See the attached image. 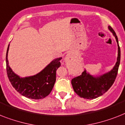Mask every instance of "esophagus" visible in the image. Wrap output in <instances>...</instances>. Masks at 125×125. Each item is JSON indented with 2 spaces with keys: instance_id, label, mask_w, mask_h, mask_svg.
Masks as SVG:
<instances>
[{
  "instance_id": "esophagus-1",
  "label": "esophagus",
  "mask_w": 125,
  "mask_h": 125,
  "mask_svg": "<svg viewBox=\"0 0 125 125\" xmlns=\"http://www.w3.org/2000/svg\"><path fill=\"white\" fill-rule=\"evenodd\" d=\"M72 59V54L71 52H68L67 54L66 55L65 58V61H69L71 60Z\"/></svg>"
}]
</instances>
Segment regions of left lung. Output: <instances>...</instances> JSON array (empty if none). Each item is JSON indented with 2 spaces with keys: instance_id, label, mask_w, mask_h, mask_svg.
<instances>
[{
  "instance_id": "1",
  "label": "left lung",
  "mask_w": 125,
  "mask_h": 125,
  "mask_svg": "<svg viewBox=\"0 0 125 125\" xmlns=\"http://www.w3.org/2000/svg\"><path fill=\"white\" fill-rule=\"evenodd\" d=\"M108 29L115 36L118 46V55L117 62L113 69L99 77H94L86 72L85 70L79 76L71 80V83L74 92L81 98L92 99L102 96L113 85L117 76L119 66L120 63L121 51L118 43L117 36L115 31L110 26Z\"/></svg>"
}]
</instances>
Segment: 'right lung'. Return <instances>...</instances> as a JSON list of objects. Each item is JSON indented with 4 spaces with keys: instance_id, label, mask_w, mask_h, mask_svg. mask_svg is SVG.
I'll list each match as a JSON object with an SVG mask.
<instances>
[{
    "instance_id": "add662e5",
    "label": "right lung",
    "mask_w": 125,
    "mask_h": 125,
    "mask_svg": "<svg viewBox=\"0 0 125 125\" xmlns=\"http://www.w3.org/2000/svg\"><path fill=\"white\" fill-rule=\"evenodd\" d=\"M9 45L6 52V62L7 74L12 86L22 96L30 99H40L48 96L55 83L56 70L60 67L62 58L54 60L37 74L33 76L20 78L13 73L9 66L8 60Z\"/></svg>"
}]
</instances>
